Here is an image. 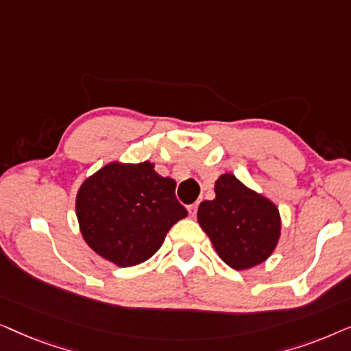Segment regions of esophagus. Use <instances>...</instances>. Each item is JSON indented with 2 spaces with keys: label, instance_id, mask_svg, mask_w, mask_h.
<instances>
[{
  "label": "esophagus",
  "instance_id": "1",
  "mask_svg": "<svg viewBox=\"0 0 351 351\" xmlns=\"http://www.w3.org/2000/svg\"><path fill=\"white\" fill-rule=\"evenodd\" d=\"M198 204L199 203H193V204L189 206V213H190L191 217H195V215H196V210H198Z\"/></svg>",
  "mask_w": 351,
  "mask_h": 351
}]
</instances>
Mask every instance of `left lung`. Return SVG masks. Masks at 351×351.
<instances>
[{
  "label": "left lung",
  "instance_id": "8db88e82",
  "mask_svg": "<svg viewBox=\"0 0 351 351\" xmlns=\"http://www.w3.org/2000/svg\"><path fill=\"white\" fill-rule=\"evenodd\" d=\"M214 190L215 198L199 204L198 222L215 252L234 270H247L265 262L281 234L275 203L228 172L215 180Z\"/></svg>",
  "mask_w": 351,
  "mask_h": 351
}]
</instances>
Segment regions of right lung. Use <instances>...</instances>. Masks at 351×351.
Segmentation results:
<instances>
[{"instance_id":"1","label":"right lung","mask_w":351,"mask_h":351,"mask_svg":"<svg viewBox=\"0 0 351 351\" xmlns=\"http://www.w3.org/2000/svg\"><path fill=\"white\" fill-rule=\"evenodd\" d=\"M75 208L88 246L118 267L148 261L189 215L176 198V180L161 177L150 161L100 167L81 184Z\"/></svg>"}]
</instances>
